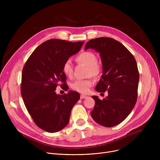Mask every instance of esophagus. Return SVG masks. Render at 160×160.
Here are the masks:
<instances>
[{
	"instance_id": "1",
	"label": "esophagus",
	"mask_w": 160,
	"mask_h": 160,
	"mask_svg": "<svg viewBox=\"0 0 160 160\" xmlns=\"http://www.w3.org/2000/svg\"><path fill=\"white\" fill-rule=\"evenodd\" d=\"M88 96L84 95H80V99H83V98H87Z\"/></svg>"
}]
</instances>
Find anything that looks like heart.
<instances>
[{
    "instance_id": "obj_1",
    "label": "heart",
    "mask_w": 160,
    "mask_h": 160,
    "mask_svg": "<svg viewBox=\"0 0 160 160\" xmlns=\"http://www.w3.org/2000/svg\"><path fill=\"white\" fill-rule=\"evenodd\" d=\"M77 61L87 66L88 75L98 77L102 72V67L97 62V56L91 52H83L76 58ZM63 72L68 77H72L73 69L70 60H66L62 67ZM93 82L91 78L77 80L71 83V88L81 93H86L93 86Z\"/></svg>"
}]
</instances>
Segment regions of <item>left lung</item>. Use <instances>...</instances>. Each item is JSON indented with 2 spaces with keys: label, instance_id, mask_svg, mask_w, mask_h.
I'll return each instance as SVG.
<instances>
[{
  "label": "left lung",
  "instance_id": "obj_1",
  "mask_svg": "<svg viewBox=\"0 0 160 160\" xmlns=\"http://www.w3.org/2000/svg\"><path fill=\"white\" fill-rule=\"evenodd\" d=\"M88 48L100 53L102 63V75L95 90L108 93L103 100L92 97L95 104L91 115L98 124L113 127L127 118L136 105L139 80L136 59L121 43L110 38L88 41L85 50Z\"/></svg>",
  "mask_w": 160,
  "mask_h": 160
}]
</instances>
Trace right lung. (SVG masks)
Segmentation results:
<instances>
[{"label": "right lung", "instance_id": "right-lung-1", "mask_svg": "<svg viewBox=\"0 0 160 160\" xmlns=\"http://www.w3.org/2000/svg\"><path fill=\"white\" fill-rule=\"evenodd\" d=\"M83 43L47 40L35 49L24 65L21 96L33 121L46 132L54 133L64 128L69 122L72 107L80 99L76 91L60 95L55 90L59 85L67 88L63 65L80 51Z\"/></svg>", "mask_w": 160, "mask_h": 160}]
</instances>
